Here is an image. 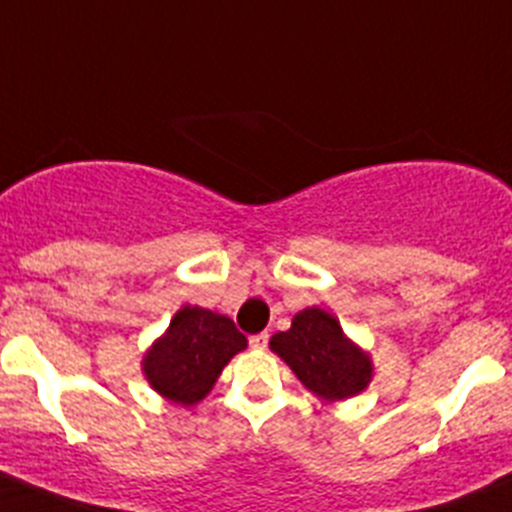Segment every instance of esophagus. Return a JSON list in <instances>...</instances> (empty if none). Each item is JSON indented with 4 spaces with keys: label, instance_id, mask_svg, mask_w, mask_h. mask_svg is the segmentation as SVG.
Returning a JSON list of instances; mask_svg holds the SVG:
<instances>
[{
    "label": "esophagus",
    "instance_id": "esophagus-1",
    "mask_svg": "<svg viewBox=\"0 0 512 512\" xmlns=\"http://www.w3.org/2000/svg\"><path fill=\"white\" fill-rule=\"evenodd\" d=\"M267 342H270V334H267V332H260V334H255V337H250V347L252 349H265Z\"/></svg>",
    "mask_w": 512,
    "mask_h": 512
}]
</instances>
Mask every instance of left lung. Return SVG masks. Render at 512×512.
<instances>
[{"mask_svg": "<svg viewBox=\"0 0 512 512\" xmlns=\"http://www.w3.org/2000/svg\"><path fill=\"white\" fill-rule=\"evenodd\" d=\"M270 349L294 371L304 389L327 404L352 399L374 379L369 352L349 339L339 319L322 307L294 314L292 327L277 332Z\"/></svg>", "mask_w": 512, "mask_h": 512, "instance_id": "1", "label": "left lung"}]
</instances>
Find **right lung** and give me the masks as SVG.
<instances>
[{"mask_svg": "<svg viewBox=\"0 0 512 512\" xmlns=\"http://www.w3.org/2000/svg\"><path fill=\"white\" fill-rule=\"evenodd\" d=\"M247 339L230 317L183 304L168 329L146 349L141 369L156 394L178 406H195L213 391L227 361L245 352Z\"/></svg>", "mask_w": 512, "mask_h": 512, "instance_id": "right-lung-1", "label": "right lung"}]
</instances>
